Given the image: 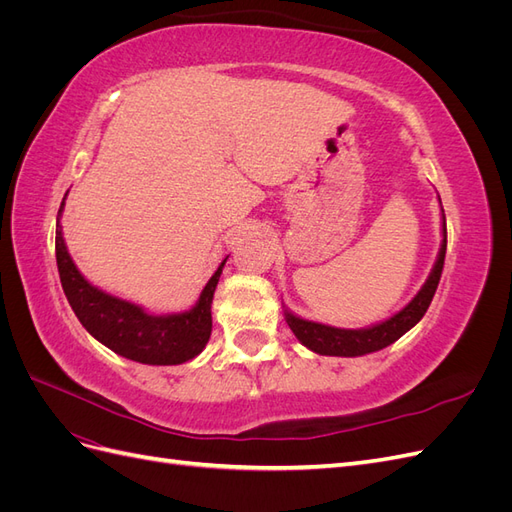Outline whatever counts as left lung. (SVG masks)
<instances>
[{
  "label": "left lung",
  "mask_w": 512,
  "mask_h": 512,
  "mask_svg": "<svg viewBox=\"0 0 512 512\" xmlns=\"http://www.w3.org/2000/svg\"><path fill=\"white\" fill-rule=\"evenodd\" d=\"M444 256H446V220L442 211V245H440L436 265H433L427 282L423 284L421 290H418L416 297L404 309H399L395 316L367 329H337V327H329V324L303 320L299 316L286 312L288 327L292 329L294 335H297V339L305 348L314 350L316 354L363 356V354L391 346L425 316L433 294H436V288L440 284Z\"/></svg>",
  "instance_id": "obj_1"
}]
</instances>
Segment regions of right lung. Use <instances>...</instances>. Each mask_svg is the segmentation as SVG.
Returning <instances> with one entry per match:
<instances>
[{
  "label": "right lung",
  "instance_id": "1",
  "mask_svg": "<svg viewBox=\"0 0 512 512\" xmlns=\"http://www.w3.org/2000/svg\"><path fill=\"white\" fill-rule=\"evenodd\" d=\"M61 211L64 203L59 207L55 230L59 280L76 318L91 337L126 359L145 365H181L203 352L211 337L213 292L228 256L211 275L192 309L181 314L151 316L141 305L113 297L85 280L68 254L59 224Z\"/></svg>",
  "mask_w": 512,
  "mask_h": 512
}]
</instances>
